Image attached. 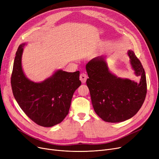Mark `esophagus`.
<instances>
[{
    "mask_svg": "<svg viewBox=\"0 0 159 159\" xmlns=\"http://www.w3.org/2000/svg\"><path fill=\"white\" fill-rule=\"evenodd\" d=\"M88 79V76L85 73H81L80 75V80L82 82V83H85L86 80Z\"/></svg>",
    "mask_w": 159,
    "mask_h": 159,
    "instance_id": "obj_1",
    "label": "esophagus"
}]
</instances>
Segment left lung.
Here are the masks:
<instances>
[{"instance_id":"1","label":"left lung","mask_w":159,"mask_h":159,"mask_svg":"<svg viewBox=\"0 0 159 159\" xmlns=\"http://www.w3.org/2000/svg\"><path fill=\"white\" fill-rule=\"evenodd\" d=\"M132 69L139 83L118 77L108 68L106 57H97L88 62L86 80L95 113L104 121L120 122L133 117L140 109L146 98L147 84L145 71L131 50L128 52Z\"/></svg>"}]
</instances>
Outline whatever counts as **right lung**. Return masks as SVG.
Instances as JSON below:
<instances>
[{"label":"right lung","mask_w":159,"mask_h":159,"mask_svg":"<svg viewBox=\"0 0 159 159\" xmlns=\"http://www.w3.org/2000/svg\"><path fill=\"white\" fill-rule=\"evenodd\" d=\"M16 52L11 84L13 94L22 111L39 126L52 127L61 123L69 113L74 92L80 85L79 71L57 70L40 82L30 80L22 66L23 48Z\"/></svg>","instance_id":"add662e5"}]
</instances>
